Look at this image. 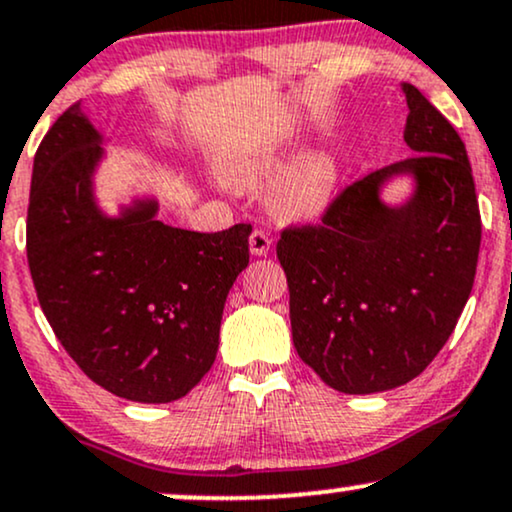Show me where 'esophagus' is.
Listing matches in <instances>:
<instances>
[{"label":"esophagus","instance_id":"1","mask_svg":"<svg viewBox=\"0 0 512 512\" xmlns=\"http://www.w3.org/2000/svg\"><path fill=\"white\" fill-rule=\"evenodd\" d=\"M269 248H272V236H269L267 231L255 229L250 233V252H252V255H257V257L267 255Z\"/></svg>","mask_w":512,"mask_h":512}]
</instances>
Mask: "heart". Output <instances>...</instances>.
<instances>
[{
    "instance_id": "obj_1",
    "label": "heart",
    "mask_w": 512,
    "mask_h": 512,
    "mask_svg": "<svg viewBox=\"0 0 512 512\" xmlns=\"http://www.w3.org/2000/svg\"><path fill=\"white\" fill-rule=\"evenodd\" d=\"M269 155H243L229 164L231 181L252 186L269 169ZM338 183V166L326 152L295 162L269 188V207L281 219H307L322 212Z\"/></svg>"
}]
</instances>
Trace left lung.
I'll return each mask as SVG.
<instances>
[{
    "label": "left lung",
    "instance_id": "left-lung-1",
    "mask_svg": "<svg viewBox=\"0 0 512 512\" xmlns=\"http://www.w3.org/2000/svg\"><path fill=\"white\" fill-rule=\"evenodd\" d=\"M405 143L415 155L357 178L317 224H288L276 257L291 293L293 346L331 389L377 393L408 384L446 346L477 274L482 217L465 143L415 85ZM412 170L405 208L378 183Z\"/></svg>",
    "mask_w": 512,
    "mask_h": 512
}]
</instances>
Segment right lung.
<instances>
[{
	"label": "right lung",
	"mask_w": 512,
	"mask_h": 512,
	"mask_svg": "<svg viewBox=\"0 0 512 512\" xmlns=\"http://www.w3.org/2000/svg\"><path fill=\"white\" fill-rule=\"evenodd\" d=\"M97 133L71 104L35 152L26 250L54 336L88 377L135 403H171L212 369L252 226L200 233L155 202L102 219L90 195Z\"/></svg>",
	"instance_id": "right-lung-1"
}]
</instances>
